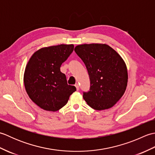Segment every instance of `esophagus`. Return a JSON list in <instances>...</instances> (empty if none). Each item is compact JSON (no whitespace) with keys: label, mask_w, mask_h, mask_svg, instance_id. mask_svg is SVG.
<instances>
[{"label":"esophagus","mask_w":155,"mask_h":155,"mask_svg":"<svg viewBox=\"0 0 155 155\" xmlns=\"http://www.w3.org/2000/svg\"><path fill=\"white\" fill-rule=\"evenodd\" d=\"M75 87H76V88H77V91L79 90V84H78V83H76L75 84Z\"/></svg>","instance_id":"obj_1"}]
</instances>
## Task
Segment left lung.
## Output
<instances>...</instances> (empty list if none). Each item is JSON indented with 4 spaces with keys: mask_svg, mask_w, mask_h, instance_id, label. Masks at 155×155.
I'll return each mask as SVG.
<instances>
[{
    "mask_svg": "<svg viewBox=\"0 0 155 155\" xmlns=\"http://www.w3.org/2000/svg\"><path fill=\"white\" fill-rule=\"evenodd\" d=\"M74 51L86 66L91 87L84 92L83 98L97 110L110 108L126 91L128 72L120 56L106 44L78 45Z\"/></svg>",
    "mask_w": 155,
    "mask_h": 155,
    "instance_id": "1",
    "label": "left lung"
}]
</instances>
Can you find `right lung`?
Segmentation results:
<instances>
[{"label": "right lung", "instance_id": "obj_1", "mask_svg": "<svg viewBox=\"0 0 155 155\" xmlns=\"http://www.w3.org/2000/svg\"><path fill=\"white\" fill-rule=\"evenodd\" d=\"M74 50L73 45H59L39 49L26 66L24 83L31 99L48 111H57L67 103L76 87L67 84L61 66Z\"/></svg>", "mask_w": 155, "mask_h": 155}]
</instances>
